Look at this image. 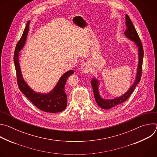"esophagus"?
<instances>
[{"label":"esophagus","instance_id":"34e87169","mask_svg":"<svg viewBox=\"0 0 157 157\" xmlns=\"http://www.w3.org/2000/svg\"><path fill=\"white\" fill-rule=\"evenodd\" d=\"M91 70V66L89 63H84L81 66V71L83 73H88Z\"/></svg>","mask_w":157,"mask_h":157}]
</instances>
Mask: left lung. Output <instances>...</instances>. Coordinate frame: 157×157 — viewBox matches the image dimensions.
Segmentation results:
<instances>
[{
  "label": "left lung",
  "instance_id": "obj_1",
  "mask_svg": "<svg viewBox=\"0 0 157 157\" xmlns=\"http://www.w3.org/2000/svg\"><path fill=\"white\" fill-rule=\"evenodd\" d=\"M125 20H126L125 24L127 26V29L124 32V35L128 39L130 40L131 41H133L138 48L139 62H138V66H137V73L136 76V79L134 81V82L132 84V85L128 89V90H127V91L125 93H124V94H122L119 97H117L114 99H107L101 97L99 93V84H100L99 81L96 78L93 77L91 81V83L93 87L94 98H95L97 104L101 108L104 109H110L125 102L129 98L131 94L133 93L134 89H135L136 86L139 84L141 79L143 57H144L143 47H142L141 41L140 40V38L138 35V33L135 27H134V26L133 25L130 18L127 15H125Z\"/></svg>",
  "mask_w": 157,
  "mask_h": 157
}]
</instances>
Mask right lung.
I'll use <instances>...</instances> for the list:
<instances>
[{
  "mask_svg": "<svg viewBox=\"0 0 157 157\" xmlns=\"http://www.w3.org/2000/svg\"><path fill=\"white\" fill-rule=\"evenodd\" d=\"M30 22V20L27 22L23 35L17 44L13 56L18 87L21 92L39 109L50 113H60L67 106V96L64 91L65 84L68 77L74 73V71L70 70L64 73L52 90L47 93H37L28 85L22 76L19 64V52L24 48L26 43Z\"/></svg>",
  "mask_w": 157,
  "mask_h": 157,
  "instance_id": "right-lung-1",
  "label": "right lung"
}]
</instances>
